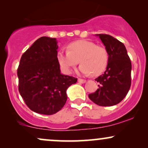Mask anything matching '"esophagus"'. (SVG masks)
<instances>
[{
	"label": "esophagus",
	"instance_id": "34e87169",
	"mask_svg": "<svg viewBox=\"0 0 148 148\" xmlns=\"http://www.w3.org/2000/svg\"><path fill=\"white\" fill-rule=\"evenodd\" d=\"M78 82L81 83V84H84L86 82V80L82 79H78Z\"/></svg>",
	"mask_w": 148,
	"mask_h": 148
}]
</instances>
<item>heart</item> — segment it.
Masks as SVG:
<instances>
[{
  "mask_svg": "<svg viewBox=\"0 0 148 148\" xmlns=\"http://www.w3.org/2000/svg\"><path fill=\"white\" fill-rule=\"evenodd\" d=\"M57 60L61 68L67 74H70L79 60L81 65L79 72L85 75H99L104 72L108 62L107 49L101 45H96L88 40H77L67 45V51H60Z\"/></svg>",
  "mask_w": 148,
  "mask_h": 148,
  "instance_id": "1",
  "label": "heart"
}]
</instances>
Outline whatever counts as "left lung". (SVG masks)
Wrapping results in <instances>:
<instances>
[{"instance_id": "obj_1", "label": "left lung", "mask_w": 148, "mask_h": 148, "mask_svg": "<svg viewBox=\"0 0 148 148\" xmlns=\"http://www.w3.org/2000/svg\"><path fill=\"white\" fill-rule=\"evenodd\" d=\"M97 35L107 49L108 62L104 73L95 79L99 88L88 97L99 106H111L120 103L130 90L132 62L123 43L106 34Z\"/></svg>"}]
</instances>
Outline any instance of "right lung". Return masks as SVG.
I'll list each match as a JSON object with an SVG mask.
<instances>
[{
    "label": "right lung",
    "instance_id": "1",
    "mask_svg": "<svg viewBox=\"0 0 148 148\" xmlns=\"http://www.w3.org/2000/svg\"><path fill=\"white\" fill-rule=\"evenodd\" d=\"M56 38L42 37L22 55L17 69L18 91L31 111L53 115L62 109L66 91L76 78L60 73Z\"/></svg>",
    "mask_w": 148,
    "mask_h": 148
}]
</instances>
